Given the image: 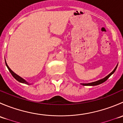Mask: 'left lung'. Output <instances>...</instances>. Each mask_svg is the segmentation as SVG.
<instances>
[{"mask_svg": "<svg viewBox=\"0 0 123 123\" xmlns=\"http://www.w3.org/2000/svg\"><path fill=\"white\" fill-rule=\"evenodd\" d=\"M117 66H118V65H117L116 66V67L115 68V69H114L113 70V71L112 72V73H110V74H109V75H108L106 77H105V78H104V79H101V80H98V81H95V82H92V83H83V84H81V85H83V86H96V85H100V84H102V83H104V82H105V81H106V80H108V79L109 77H110V76H111V75H112V74H113L114 73V72L115 71V70H116V69H117Z\"/></svg>", "mask_w": 123, "mask_h": 123, "instance_id": "8db88e82", "label": "left lung"}]
</instances>
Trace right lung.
<instances>
[{"mask_svg":"<svg viewBox=\"0 0 123 123\" xmlns=\"http://www.w3.org/2000/svg\"><path fill=\"white\" fill-rule=\"evenodd\" d=\"M5 63H6V65L7 68H8L9 71V72H10V73H11V74H12V76H13V77H14L15 79L16 80H17V81H19V82H20V83H25V84H27V85H30V84L28 83H27V81H25V80H24L23 79H22V78L21 77H19V75H17V74H16L15 73H13V72L11 70V69H10V68L9 67L8 65H7V64H6V62H5Z\"/></svg>","mask_w":123,"mask_h":123,"instance_id":"obj_1","label":"right lung"}]
</instances>
